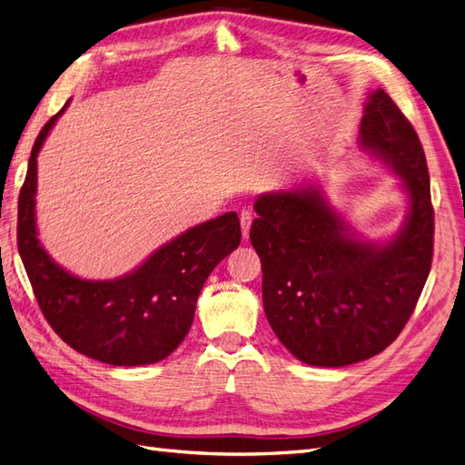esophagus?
Instances as JSON below:
<instances>
[{"label":"esophagus","mask_w":465,"mask_h":465,"mask_svg":"<svg viewBox=\"0 0 465 465\" xmlns=\"http://www.w3.org/2000/svg\"><path fill=\"white\" fill-rule=\"evenodd\" d=\"M250 227H252V213H250V211H241V229H242V241H248Z\"/></svg>","instance_id":"1"}]
</instances>
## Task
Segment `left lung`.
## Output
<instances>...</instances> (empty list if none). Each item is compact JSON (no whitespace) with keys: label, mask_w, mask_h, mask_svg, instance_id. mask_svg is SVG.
<instances>
[{"label":"left lung","mask_w":465,"mask_h":465,"mask_svg":"<svg viewBox=\"0 0 465 465\" xmlns=\"http://www.w3.org/2000/svg\"><path fill=\"white\" fill-rule=\"evenodd\" d=\"M362 151L401 178L407 213L386 241L351 231L320 184L258 195L250 241L262 262L272 330L312 367H347L384 351L415 311L432 262L434 211L423 147L382 89L369 93Z\"/></svg>","instance_id":"obj_1"}]
</instances>
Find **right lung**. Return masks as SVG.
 <instances>
[{
	"mask_svg": "<svg viewBox=\"0 0 465 465\" xmlns=\"http://www.w3.org/2000/svg\"><path fill=\"white\" fill-rule=\"evenodd\" d=\"M65 106L40 130L19 195L17 246L26 275L52 330L81 355L114 367L159 362L184 341L209 273L241 244V221L229 211L195 224L116 279L67 272L38 241L35 209L36 157Z\"/></svg>",
	"mask_w": 465,
	"mask_h": 465,
	"instance_id": "right-lung-1",
	"label": "right lung"
}]
</instances>
